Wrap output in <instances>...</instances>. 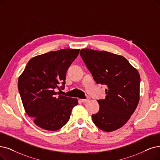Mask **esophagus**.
I'll use <instances>...</instances> for the list:
<instances>
[{
  "label": "esophagus",
  "mask_w": 160,
  "mask_h": 160,
  "mask_svg": "<svg viewBox=\"0 0 160 160\" xmlns=\"http://www.w3.org/2000/svg\"><path fill=\"white\" fill-rule=\"evenodd\" d=\"M89 100H90V98L89 97H87L86 99H81V102H84V103H85V102H87L89 101Z\"/></svg>",
  "instance_id": "34e87169"
}]
</instances>
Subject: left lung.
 <instances>
[{
    "mask_svg": "<svg viewBox=\"0 0 160 160\" xmlns=\"http://www.w3.org/2000/svg\"><path fill=\"white\" fill-rule=\"evenodd\" d=\"M80 55L95 82L107 87L106 98L97 100L100 109L92 115L93 123L106 132L121 128L138 104V71L123 56L106 51L81 49Z\"/></svg>",
    "mask_w": 160,
    "mask_h": 160,
    "instance_id": "left-lung-1",
    "label": "left lung"
}]
</instances>
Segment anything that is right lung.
<instances>
[{"label": "right lung", "mask_w": 160, "mask_h": 160, "mask_svg": "<svg viewBox=\"0 0 160 160\" xmlns=\"http://www.w3.org/2000/svg\"><path fill=\"white\" fill-rule=\"evenodd\" d=\"M79 49H62L31 58L18 79V87L25 112L34 123L47 131H57L69 119L78 104L77 98L60 95L66 72Z\"/></svg>", "instance_id": "obj_1"}]
</instances>
